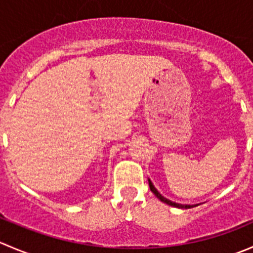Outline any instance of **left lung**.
Instances as JSON below:
<instances>
[{
	"label": "left lung",
	"mask_w": 253,
	"mask_h": 253,
	"mask_svg": "<svg viewBox=\"0 0 253 253\" xmlns=\"http://www.w3.org/2000/svg\"><path fill=\"white\" fill-rule=\"evenodd\" d=\"M148 182H149V187H150V191H152V192L154 193V195L157 196V197L159 198V200L162 201V202L167 203V205H169V206H172V207H176V208H181V209H188V208H193V207L198 206V205H193V206H190V205H180V203L172 202V201L168 200V198H165L164 196H162V195H160L159 192H158V190H157V188L154 187V185H153V183H152V181H150L149 178H148Z\"/></svg>",
	"instance_id": "obj_1"
}]
</instances>
